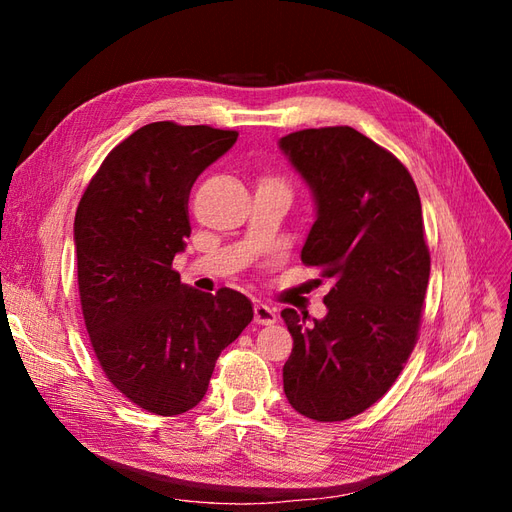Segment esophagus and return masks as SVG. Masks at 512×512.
Instances as JSON below:
<instances>
[{"mask_svg": "<svg viewBox=\"0 0 512 512\" xmlns=\"http://www.w3.org/2000/svg\"><path fill=\"white\" fill-rule=\"evenodd\" d=\"M254 320L258 324H273L277 320V312L275 307L267 305V303H256L254 305Z\"/></svg>", "mask_w": 512, "mask_h": 512, "instance_id": "1", "label": "esophagus"}]
</instances>
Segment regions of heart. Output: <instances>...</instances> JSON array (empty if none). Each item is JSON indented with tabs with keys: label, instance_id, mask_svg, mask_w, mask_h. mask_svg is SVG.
Segmentation results:
<instances>
[{
	"label": "heart",
	"instance_id": "b5f03b06",
	"mask_svg": "<svg viewBox=\"0 0 512 512\" xmlns=\"http://www.w3.org/2000/svg\"><path fill=\"white\" fill-rule=\"evenodd\" d=\"M271 181H277V179H271ZM280 183H282V181H280Z\"/></svg>",
	"mask_w": 512,
	"mask_h": 512
}]
</instances>
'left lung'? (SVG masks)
Masks as SVG:
<instances>
[{"mask_svg":"<svg viewBox=\"0 0 512 512\" xmlns=\"http://www.w3.org/2000/svg\"><path fill=\"white\" fill-rule=\"evenodd\" d=\"M280 147L316 198L301 260L331 282L322 320L282 312L294 342L284 393L307 418L346 421L391 389L416 346L431 267L421 198L408 168L350 126Z\"/></svg>","mask_w":512,"mask_h":512,"instance_id":"obj_1","label":"left lung"}]
</instances>
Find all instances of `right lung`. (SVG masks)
Listing matches in <instances>:
<instances>
[{
  "label": "right lung",
  "mask_w": 512,
  "mask_h": 512,
  "mask_svg": "<svg viewBox=\"0 0 512 512\" xmlns=\"http://www.w3.org/2000/svg\"><path fill=\"white\" fill-rule=\"evenodd\" d=\"M239 132L156 121L121 141L91 177L74 218L85 327L115 389L158 416L205 397L220 352L252 322L245 294L181 284L188 200Z\"/></svg>",
  "instance_id": "right-lung-1"
}]
</instances>
